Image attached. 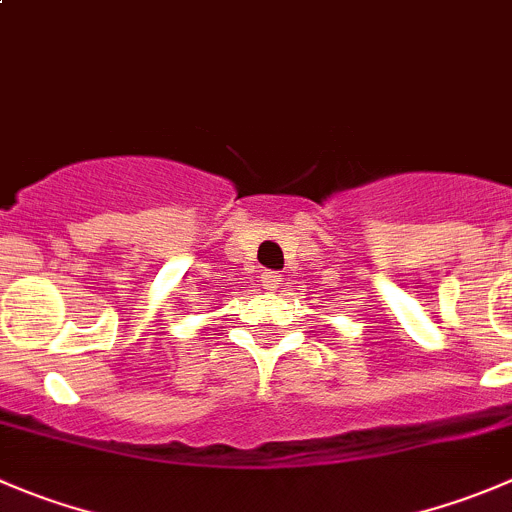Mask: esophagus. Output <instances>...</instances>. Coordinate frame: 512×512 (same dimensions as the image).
<instances>
[{"label": "esophagus", "mask_w": 512, "mask_h": 512, "mask_svg": "<svg viewBox=\"0 0 512 512\" xmlns=\"http://www.w3.org/2000/svg\"><path fill=\"white\" fill-rule=\"evenodd\" d=\"M279 281H281V276L276 274V271H264V274H261V286H264L266 291L279 289Z\"/></svg>", "instance_id": "34e87169"}]
</instances>
